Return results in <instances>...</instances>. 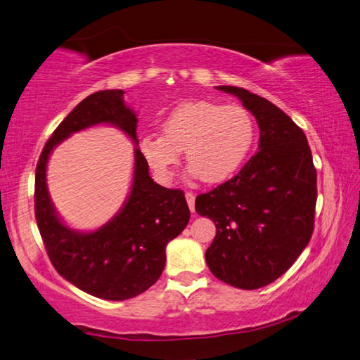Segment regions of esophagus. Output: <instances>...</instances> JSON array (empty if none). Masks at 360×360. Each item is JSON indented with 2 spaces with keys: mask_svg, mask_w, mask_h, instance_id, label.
I'll return each mask as SVG.
<instances>
[{
  "mask_svg": "<svg viewBox=\"0 0 360 360\" xmlns=\"http://www.w3.org/2000/svg\"><path fill=\"white\" fill-rule=\"evenodd\" d=\"M186 200H187V205H189L191 211L193 213V205H195V193L186 192Z\"/></svg>",
  "mask_w": 360,
  "mask_h": 360,
  "instance_id": "obj_1",
  "label": "esophagus"
}]
</instances>
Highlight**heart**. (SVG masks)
<instances>
[{
    "instance_id": "heart-1",
    "label": "heart",
    "mask_w": 360,
    "mask_h": 360,
    "mask_svg": "<svg viewBox=\"0 0 360 360\" xmlns=\"http://www.w3.org/2000/svg\"><path fill=\"white\" fill-rule=\"evenodd\" d=\"M255 141V122L240 105L186 102L168 113L162 136H144L139 147L162 182H168L181 162L208 184L229 179L247 158Z\"/></svg>"
}]
</instances>
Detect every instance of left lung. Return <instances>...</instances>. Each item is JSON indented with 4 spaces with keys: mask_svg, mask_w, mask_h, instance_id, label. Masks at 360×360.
<instances>
[{
    "mask_svg": "<svg viewBox=\"0 0 360 360\" xmlns=\"http://www.w3.org/2000/svg\"><path fill=\"white\" fill-rule=\"evenodd\" d=\"M242 101L259 127V150L229 181L195 198V211L216 224L205 258L219 281L243 290L269 285L309 243L317 173L298 124L258 94L216 86Z\"/></svg>",
    "mask_w": 360,
    "mask_h": 360,
    "instance_id": "left-lung-1",
    "label": "left lung"
}]
</instances>
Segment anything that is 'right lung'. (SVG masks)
Wrapping results in <instances>:
<instances>
[{
	"label": "right lung",
	"mask_w": 360,
	"mask_h": 360,
	"mask_svg": "<svg viewBox=\"0 0 360 360\" xmlns=\"http://www.w3.org/2000/svg\"><path fill=\"white\" fill-rule=\"evenodd\" d=\"M123 94L122 89H105L79 102L48 139L35 174V218L56 271L83 292L110 301L134 298L158 281L167 243L184 231L191 218L184 192L153 182L139 149H134L129 197L115 218L94 232H78L57 216L46 187V163L57 144L101 123L113 124L134 144L139 142L138 118L124 104Z\"/></svg>",
	"instance_id": "add662e5"
}]
</instances>
